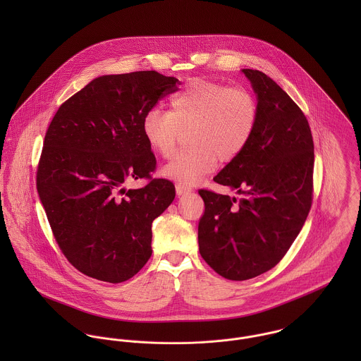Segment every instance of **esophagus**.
<instances>
[{"instance_id":"obj_1","label":"esophagus","mask_w":361,"mask_h":361,"mask_svg":"<svg viewBox=\"0 0 361 361\" xmlns=\"http://www.w3.org/2000/svg\"><path fill=\"white\" fill-rule=\"evenodd\" d=\"M176 195L178 196H182V195H186V193H190L192 192V188L190 186H186L183 183H176Z\"/></svg>"}]
</instances>
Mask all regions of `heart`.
<instances>
[{"label": "heart", "mask_w": 361, "mask_h": 361, "mask_svg": "<svg viewBox=\"0 0 361 361\" xmlns=\"http://www.w3.org/2000/svg\"><path fill=\"white\" fill-rule=\"evenodd\" d=\"M258 122L255 94L242 86L195 79L169 99V111L149 109L142 132L157 154L169 158L182 132L189 149L178 153L164 173L185 185L199 182L216 166L229 162L249 146Z\"/></svg>", "instance_id": "obj_1"}]
</instances>
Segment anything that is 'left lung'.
Returning a JSON list of instances; mask_svg holds the SVG:
<instances>
[{"mask_svg": "<svg viewBox=\"0 0 361 361\" xmlns=\"http://www.w3.org/2000/svg\"><path fill=\"white\" fill-rule=\"evenodd\" d=\"M257 94L256 132L214 182L240 199L200 189L204 214L199 247L207 264L231 281L274 268L302 231L312 203L314 143L299 105L269 76L243 69Z\"/></svg>", "mask_w": 361, "mask_h": 361, "instance_id": "1", "label": "left lung"}]
</instances>
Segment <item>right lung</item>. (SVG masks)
Returning a JSON list of instances; mask_svg holds the SVG:
<instances>
[{
	"label": "right lung",
	"mask_w": 361,
	"mask_h": 361,
	"mask_svg": "<svg viewBox=\"0 0 361 361\" xmlns=\"http://www.w3.org/2000/svg\"><path fill=\"white\" fill-rule=\"evenodd\" d=\"M178 85L155 71L105 75L52 118L37 192L61 252L90 278L119 283L152 257V224L173 202L175 186L152 176L157 161L142 121ZM133 178L148 183L126 191Z\"/></svg>",
	"instance_id": "right-lung-1"
}]
</instances>
